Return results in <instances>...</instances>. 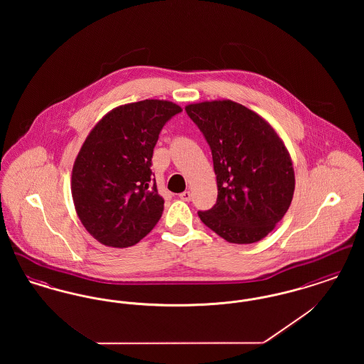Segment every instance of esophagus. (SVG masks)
Returning <instances> with one entry per match:
<instances>
[{"label":"esophagus","instance_id":"34e87169","mask_svg":"<svg viewBox=\"0 0 364 364\" xmlns=\"http://www.w3.org/2000/svg\"><path fill=\"white\" fill-rule=\"evenodd\" d=\"M178 196H180L181 200L190 202L191 199H192V192H190V191H184V192H181Z\"/></svg>","mask_w":364,"mask_h":364}]
</instances>
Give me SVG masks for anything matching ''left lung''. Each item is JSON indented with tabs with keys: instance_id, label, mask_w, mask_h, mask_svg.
I'll return each mask as SVG.
<instances>
[{
	"instance_id": "1",
	"label": "left lung",
	"mask_w": 364,
	"mask_h": 364,
	"mask_svg": "<svg viewBox=\"0 0 364 364\" xmlns=\"http://www.w3.org/2000/svg\"><path fill=\"white\" fill-rule=\"evenodd\" d=\"M208 140L217 176V203L199 218L226 242L266 237L291 206L294 171L274 128L230 100L186 106Z\"/></svg>"
}]
</instances>
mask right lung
Wrapping results in <instances>:
<instances>
[{"instance_id":"1","label":"right lung","mask_w":364,"mask_h":364,"mask_svg":"<svg viewBox=\"0 0 364 364\" xmlns=\"http://www.w3.org/2000/svg\"><path fill=\"white\" fill-rule=\"evenodd\" d=\"M181 110L161 100L122 105L87 135L72 168L70 191L79 220L101 244L135 245L159 221L164 199L151 158L162 127Z\"/></svg>"}]
</instances>
